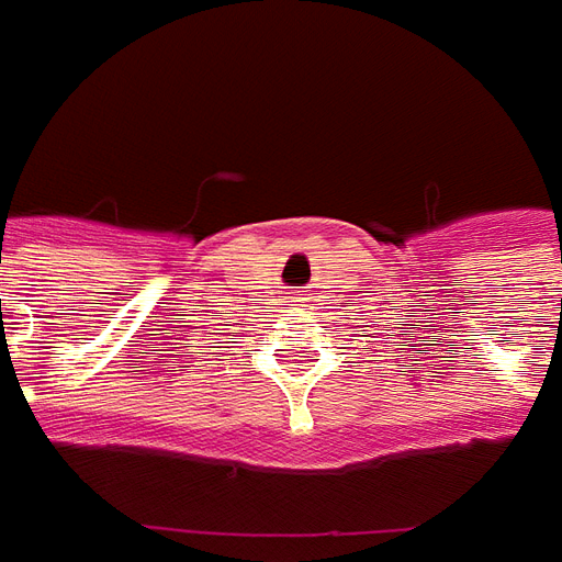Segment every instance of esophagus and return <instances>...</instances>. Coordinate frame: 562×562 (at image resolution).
<instances>
[{"label": "esophagus", "mask_w": 562, "mask_h": 562, "mask_svg": "<svg viewBox=\"0 0 562 562\" xmlns=\"http://www.w3.org/2000/svg\"><path fill=\"white\" fill-rule=\"evenodd\" d=\"M308 300V293L305 290H293V296H290V302H305Z\"/></svg>", "instance_id": "34e87169"}]
</instances>
